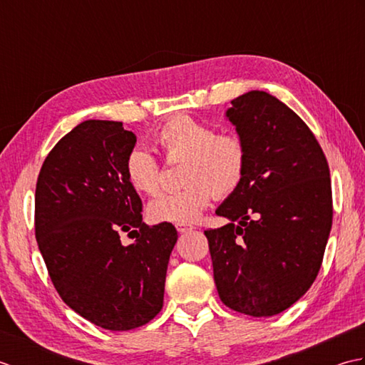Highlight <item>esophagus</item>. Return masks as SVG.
<instances>
[{
    "mask_svg": "<svg viewBox=\"0 0 365 365\" xmlns=\"http://www.w3.org/2000/svg\"><path fill=\"white\" fill-rule=\"evenodd\" d=\"M177 230L180 232V234H183V232H188V230H192L195 229V226H191V224H175Z\"/></svg>",
    "mask_w": 365,
    "mask_h": 365,
    "instance_id": "esophagus-1",
    "label": "esophagus"
}]
</instances>
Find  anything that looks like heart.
<instances>
[{
	"label": "heart",
	"instance_id": "b5f03b06",
	"mask_svg": "<svg viewBox=\"0 0 365 365\" xmlns=\"http://www.w3.org/2000/svg\"><path fill=\"white\" fill-rule=\"evenodd\" d=\"M155 144L168 163L182 161L180 190L161 192L147 207L155 222L196 221L212 199L226 197L242 185L247 153L242 139L216 133L208 123L188 114H175L155 133ZM125 175L138 192L155 195L161 185V166L150 152L136 147L125 158Z\"/></svg>",
	"mask_w": 365,
	"mask_h": 365
}]
</instances>
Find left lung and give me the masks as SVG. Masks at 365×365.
Wrapping results in <instances>:
<instances>
[{"mask_svg": "<svg viewBox=\"0 0 365 365\" xmlns=\"http://www.w3.org/2000/svg\"><path fill=\"white\" fill-rule=\"evenodd\" d=\"M247 165L218 207L230 220L208 229L215 284L232 311L273 317L294 304L319 274L332 226L327 157L299 115L263 91L232 100Z\"/></svg>", "mask_w": 365, "mask_h": 365, "instance_id": "8db88e82", "label": "left lung"}]
</instances>
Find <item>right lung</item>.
I'll use <instances>...</instances> for the list:
<instances>
[{
	"label": "right lung",
	"mask_w": 365,
	"mask_h": 365,
	"mask_svg": "<svg viewBox=\"0 0 365 365\" xmlns=\"http://www.w3.org/2000/svg\"><path fill=\"white\" fill-rule=\"evenodd\" d=\"M135 144L122 122L84 120L46 155L36 185V240L54 289L110 331L139 328L161 311L178 237L170 222H143L123 168ZM123 231L135 238L128 247Z\"/></svg>",
	"instance_id": "add662e5"
}]
</instances>
